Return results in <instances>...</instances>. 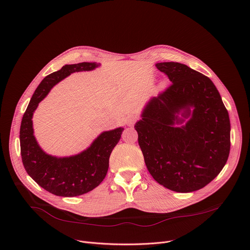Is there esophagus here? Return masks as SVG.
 <instances>
[{
  "instance_id": "34e87169",
  "label": "esophagus",
  "mask_w": 250,
  "mask_h": 250,
  "mask_svg": "<svg viewBox=\"0 0 250 250\" xmlns=\"http://www.w3.org/2000/svg\"><path fill=\"white\" fill-rule=\"evenodd\" d=\"M136 120H137V117H135V116H128V118H127V125H134V123L136 122Z\"/></svg>"
}]
</instances>
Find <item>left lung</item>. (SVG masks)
Wrapping results in <instances>:
<instances>
[{
    "mask_svg": "<svg viewBox=\"0 0 250 250\" xmlns=\"http://www.w3.org/2000/svg\"><path fill=\"white\" fill-rule=\"evenodd\" d=\"M155 66L172 85L145 105L134 125L138 145L157 183L178 193L194 192L215 179L228 161L229 113L207 76L178 62Z\"/></svg>",
    "mask_w": 250,
    "mask_h": 250,
    "instance_id": "left-lung-1",
    "label": "left lung"
}]
</instances>
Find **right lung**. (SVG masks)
I'll return each mask as SVG.
<instances>
[{
	"label": "right lung",
	"mask_w": 250,
	"mask_h": 250,
	"mask_svg": "<svg viewBox=\"0 0 250 250\" xmlns=\"http://www.w3.org/2000/svg\"><path fill=\"white\" fill-rule=\"evenodd\" d=\"M100 65L96 62L67 64L46 76L35 90L23 114L20 130L23 167L35 182L53 195L76 197L98 187L108 172L110 155L121 139L124 127L101 132L89 147L78 154L58 157L46 153L40 146L33 134V113L57 83L74 72L91 71Z\"/></svg>",
	"instance_id": "obj_1"
}]
</instances>
